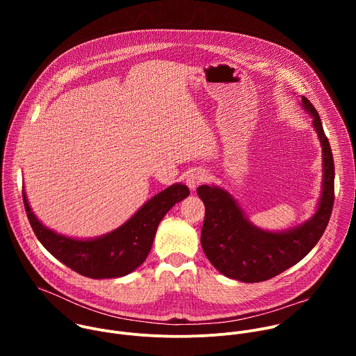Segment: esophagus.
Listing matches in <instances>:
<instances>
[{
	"mask_svg": "<svg viewBox=\"0 0 356 356\" xmlns=\"http://www.w3.org/2000/svg\"><path fill=\"white\" fill-rule=\"evenodd\" d=\"M206 180H207V173H204L202 170H194L186 177V184L191 190H195L198 187V184H201L202 181H206Z\"/></svg>",
	"mask_w": 356,
	"mask_h": 356,
	"instance_id": "esophagus-1",
	"label": "esophagus"
}]
</instances>
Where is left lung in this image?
I'll list each match as a JSON object with an SVG mask.
<instances>
[{"instance_id":"8db88e82","label":"left lung","mask_w":356,"mask_h":356,"mask_svg":"<svg viewBox=\"0 0 356 356\" xmlns=\"http://www.w3.org/2000/svg\"><path fill=\"white\" fill-rule=\"evenodd\" d=\"M301 107L313 118L323 152V183L313 217L284 231H266L253 225L236 200L222 187L197 188L206 206L201 246L211 265L224 276L243 283H258L277 276L300 262L317 245L334 206V159L320 115L306 97Z\"/></svg>"}]
</instances>
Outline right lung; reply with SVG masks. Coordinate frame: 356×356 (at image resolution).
Returning a JSON list of instances; mask_svg holds the SVG:
<instances>
[{
  "label": "right lung",
  "instance_id": "obj_1",
  "mask_svg": "<svg viewBox=\"0 0 356 356\" xmlns=\"http://www.w3.org/2000/svg\"><path fill=\"white\" fill-rule=\"evenodd\" d=\"M188 194L186 184L175 183L147 200L117 229L101 236L79 239L44 227L33 214L22 190L25 211L39 242L67 268L91 279L122 277L139 268L154 243L162 218Z\"/></svg>",
  "mask_w": 356,
  "mask_h": 356
}]
</instances>
